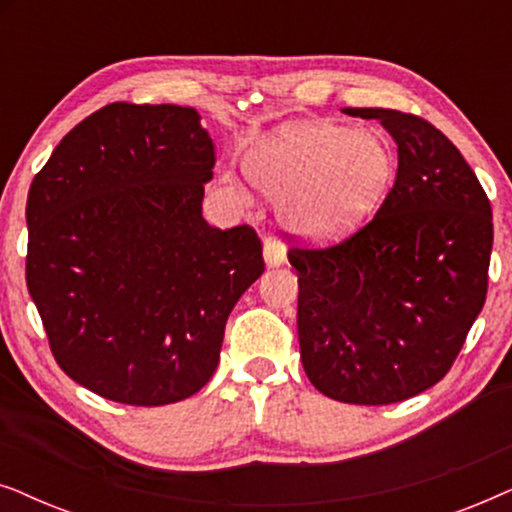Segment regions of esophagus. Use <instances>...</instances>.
Here are the masks:
<instances>
[{"label": "esophagus", "instance_id": "34e87169", "mask_svg": "<svg viewBox=\"0 0 512 512\" xmlns=\"http://www.w3.org/2000/svg\"><path fill=\"white\" fill-rule=\"evenodd\" d=\"M263 258L268 268H279V265L286 263V247L282 242H265Z\"/></svg>", "mask_w": 512, "mask_h": 512}]
</instances>
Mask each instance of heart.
<instances>
[{
  "instance_id": "heart-1",
  "label": "heart",
  "mask_w": 512,
  "mask_h": 512,
  "mask_svg": "<svg viewBox=\"0 0 512 512\" xmlns=\"http://www.w3.org/2000/svg\"><path fill=\"white\" fill-rule=\"evenodd\" d=\"M244 167L279 200V219L293 235L333 242L363 226L387 198L396 153L380 130L291 123L261 139Z\"/></svg>"
}]
</instances>
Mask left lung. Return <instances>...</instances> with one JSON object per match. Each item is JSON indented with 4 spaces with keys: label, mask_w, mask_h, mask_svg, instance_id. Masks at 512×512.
<instances>
[{
    "label": "left lung",
    "mask_w": 512,
    "mask_h": 512,
    "mask_svg": "<svg viewBox=\"0 0 512 512\" xmlns=\"http://www.w3.org/2000/svg\"><path fill=\"white\" fill-rule=\"evenodd\" d=\"M377 118L398 146L394 188L368 226L328 249H291L300 361L321 394L389 405L445 377L485 305L492 207L457 146L424 118Z\"/></svg>",
    "instance_id": "left-lung-1"
}]
</instances>
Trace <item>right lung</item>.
Listing matches in <instances>:
<instances>
[{
  "mask_svg": "<svg viewBox=\"0 0 512 512\" xmlns=\"http://www.w3.org/2000/svg\"><path fill=\"white\" fill-rule=\"evenodd\" d=\"M214 144L193 107L114 102L62 137L27 195V291L58 366L125 405L198 394L263 275L254 230L202 216Z\"/></svg>",
  "mask_w": 512,
  "mask_h": 512,
  "instance_id": "right-lung-1",
  "label": "right lung"
}]
</instances>
